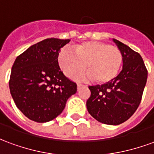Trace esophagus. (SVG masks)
I'll use <instances>...</instances> for the list:
<instances>
[{"label":"esophagus","instance_id":"1","mask_svg":"<svg viewBox=\"0 0 154 154\" xmlns=\"http://www.w3.org/2000/svg\"><path fill=\"white\" fill-rule=\"evenodd\" d=\"M77 89H79V88H80L81 87H82V86H83L82 84V83H79V82H78V83H77Z\"/></svg>","mask_w":154,"mask_h":154}]
</instances>
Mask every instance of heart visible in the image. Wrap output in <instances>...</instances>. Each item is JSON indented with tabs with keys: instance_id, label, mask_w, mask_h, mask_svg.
<instances>
[{
	"instance_id": "obj_1",
	"label": "heart",
	"mask_w": 154,
	"mask_h": 154,
	"mask_svg": "<svg viewBox=\"0 0 154 154\" xmlns=\"http://www.w3.org/2000/svg\"><path fill=\"white\" fill-rule=\"evenodd\" d=\"M58 63L69 78L77 77L85 70L94 82L106 84L116 78L123 63L119 48L99 42L88 41L74 47V53L63 48L58 54Z\"/></svg>"
}]
</instances>
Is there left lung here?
Segmentation results:
<instances>
[{
	"label": "left lung",
	"mask_w": 154,
	"mask_h": 154,
	"mask_svg": "<svg viewBox=\"0 0 154 154\" xmlns=\"http://www.w3.org/2000/svg\"><path fill=\"white\" fill-rule=\"evenodd\" d=\"M123 54V68L108 83L89 86L88 112L99 122L117 125L129 119L138 109L148 77V70L139 53L113 38Z\"/></svg>",
	"instance_id": "1"
}]
</instances>
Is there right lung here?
<instances>
[{
	"mask_svg": "<svg viewBox=\"0 0 154 154\" xmlns=\"http://www.w3.org/2000/svg\"><path fill=\"white\" fill-rule=\"evenodd\" d=\"M69 39L51 38L32 45L16 57L9 87L16 106L38 123L59 116L67 100L77 92V84L65 77L58 65V53Z\"/></svg>",
	"mask_w": 154,
	"mask_h": 154,
	"instance_id": "1",
	"label": "right lung"
}]
</instances>
